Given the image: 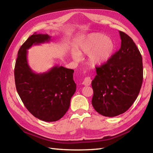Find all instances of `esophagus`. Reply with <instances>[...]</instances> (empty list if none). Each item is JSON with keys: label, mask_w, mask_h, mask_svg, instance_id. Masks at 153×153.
Instances as JSON below:
<instances>
[{"label": "esophagus", "mask_w": 153, "mask_h": 153, "mask_svg": "<svg viewBox=\"0 0 153 153\" xmlns=\"http://www.w3.org/2000/svg\"><path fill=\"white\" fill-rule=\"evenodd\" d=\"M91 83V79L90 77H86L83 82V85L86 86L90 85Z\"/></svg>", "instance_id": "esophagus-1"}]
</instances>
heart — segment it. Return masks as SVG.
Segmentation results:
<instances>
[{"label":"heart","instance_id":"b5f03b06","mask_svg":"<svg viewBox=\"0 0 153 153\" xmlns=\"http://www.w3.org/2000/svg\"><path fill=\"white\" fill-rule=\"evenodd\" d=\"M115 43L112 38L98 32L85 35L78 45L79 52L74 51L72 56L79 60L81 55H89V61L93 66H100L107 62L114 53Z\"/></svg>","mask_w":153,"mask_h":153}]
</instances>
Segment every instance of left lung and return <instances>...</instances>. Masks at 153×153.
Instances as JSON below:
<instances>
[{"label":"left lung","mask_w":153,"mask_h":153,"mask_svg":"<svg viewBox=\"0 0 153 153\" xmlns=\"http://www.w3.org/2000/svg\"><path fill=\"white\" fill-rule=\"evenodd\" d=\"M121 47L100 67L92 81V105L100 114L114 117L126 112L137 99L143 78L141 54L132 39L120 31Z\"/></svg>","instance_id":"1"}]
</instances>
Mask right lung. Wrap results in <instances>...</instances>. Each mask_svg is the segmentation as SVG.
Returning <instances> with one entry per match:
<instances>
[{"mask_svg":"<svg viewBox=\"0 0 153 153\" xmlns=\"http://www.w3.org/2000/svg\"><path fill=\"white\" fill-rule=\"evenodd\" d=\"M50 40L47 34L32 35L19 49L14 68L16 90L24 105L35 118L48 122L62 118L76 90L74 70L55 66L47 72L35 74L29 66L27 50Z\"/></svg>","mask_w":153,"mask_h":153,"instance_id":"add662e5","label":"right lung"}]
</instances>
